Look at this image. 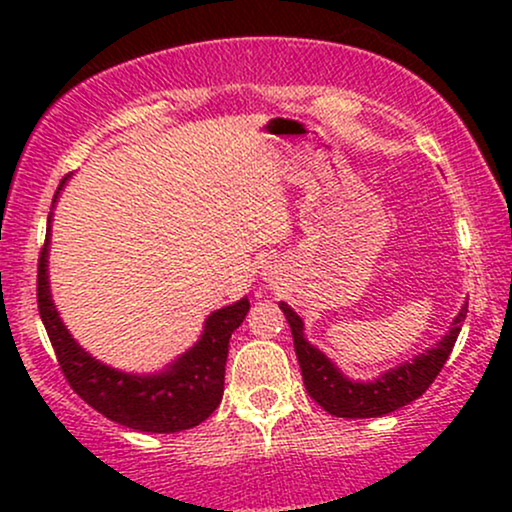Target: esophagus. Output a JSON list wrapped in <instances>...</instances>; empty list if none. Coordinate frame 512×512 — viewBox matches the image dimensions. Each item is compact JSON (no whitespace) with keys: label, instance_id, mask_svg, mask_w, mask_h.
Masks as SVG:
<instances>
[{"label":"esophagus","instance_id":"esophagus-1","mask_svg":"<svg viewBox=\"0 0 512 512\" xmlns=\"http://www.w3.org/2000/svg\"><path fill=\"white\" fill-rule=\"evenodd\" d=\"M261 275H263V279L268 284H277L279 279H282V270H279V263H272V261L265 263Z\"/></svg>","mask_w":512,"mask_h":512}]
</instances>
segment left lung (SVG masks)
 Returning a JSON list of instances; mask_svg holds the SVG:
<instances>
[{"mask_svg":"<svg viewBox=\"0 0 512 512\" xmlns=\"http://www.w3.org/2000/svg\"><path fill=\"white\" fill-rule=\"evenodd\" d=\"M279 310L284 312V317L291 326L293 347H296L307 394L328 415L366 419L389 415V412L412 403L431 387V382L436 380L440 368L445 366L447 356L452 354V347L461 331V321L466 319L468 300L461 305L457 317L452 319L450 331L436 345L422 354L412 356L410 361H403L394 368L384 370L382 375L373 377V380H352V377H347L319 347H314L305 338V321L298 317V312L291 305H286L282 300Z\"/></svg>","mask_w":512,"mask_h":512,"instance_id":"8db88e82","label":"left lung"}]
</instances>
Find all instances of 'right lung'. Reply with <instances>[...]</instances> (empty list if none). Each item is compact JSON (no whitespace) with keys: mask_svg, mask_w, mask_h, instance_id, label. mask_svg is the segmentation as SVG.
I'll return each instance as SVG.
<instances>
[{"mask_svg":"<svg viewBox=\"0 0 512 512\" xmlns=\"http://www.w3.org/2000/svg\"><path fill=\"white\" fill-rule=\"evenodd\" d=\"M69 181L62 179L53 198ZM53 212L48 214L46 244L39 258L37 300L44 328L58 354L60 368L67 382L88 405L111 422L146 433H177L198 426L219 408L226 377L228 340L235 328L247 317L249 298L244 296L233 305L214 310L205 319L202 333L193 347L153 373H128L95 359L86 352L69 328L62 324L48 279V254H51Z\"/></svg>","mask_w":512,"mask_h":512,"instance_id":"1","label":"right lung"}]
</instances>
